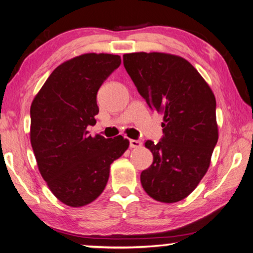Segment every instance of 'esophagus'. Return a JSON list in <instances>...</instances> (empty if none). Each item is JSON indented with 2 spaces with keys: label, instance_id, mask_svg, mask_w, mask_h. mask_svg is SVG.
<instances>
[{
  "label": "esophagus",
  "instance_id": "esophagus-1",
  "mask_svg": "<svg viewBox=\"0 0 253 253\" xmlns=\"http://www.w3.org/2000/svg\"><path fill=\"white\" fill-rule=\"evenodd\" d=\"M142 145V142L139 139H129V148L136 149Z\"/></svg>",
  "mask_w": 253,
  "mask_h": 253
}]
</instances>
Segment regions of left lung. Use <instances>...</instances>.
<instances>
[{
    "mask_svg": "<svg viewBox=\"0 0 253 253\" xmlns=\"http://www.w3.org/2000/svg\"><path fill=\"white\" fill-rule=\"evenodd\" d=\"M124 66L138 93L164 115L161 141L145 142L153 163L141 183L151 198L185 199L208 171L218 141L216 99L199 71L182 56L160 52L124 54Z\"/></svg>",
    "mask_w": 253,
    "mask_h": 253,
    "instance_id": "left-lung-1",
    "label": "left lung"
}]
</instances>
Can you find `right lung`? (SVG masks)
I'll return each instance as SVG.
<instances>
[{
  "mask_svg": "<svg viewBox=\"0 0 253 253\" xmlns=\"http://www.w3.org/2000/svg\"><path fill=\"white\" fill-rule=\"evenodd\" d=\"M122 63L119 55L86 53L52 71L30 107V143L39 170L55 198L78 208L93 202L109 179L110 165L129 146L123 136L92 137L96 94Z\"/></svg>",
  "mask_w": 253,
  "mask_h": 253,
  "instance_id": "add662e5",
  "label": "right lung"
}]
</instances>
